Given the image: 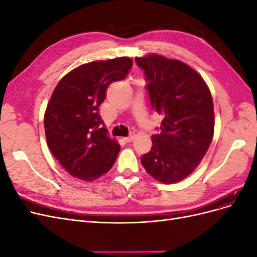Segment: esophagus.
<instances>
[{
	"mask_svg": "<svg viewBox=\"0 0 257 257\" xmlns=\"http://www.w3.org/2000/svg\"><path fill=\"white\" fill-rule=\"evenodd\" d=\"M134 138H135V135H134V134H131V135H128L127 137L124 138V141H125L126 143H131V142L134 141Z\"/></svg>",
	"mask_w": 257,
	"mask_h": 257,
	"instance_id": "obj_1",
	"label": "esophagus"
}]
</instances>
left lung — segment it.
<instances>
[{"label": "left lung", "instance_id": "8db88e82", "mask_svg": "<svg viewBox=\"0 0 257 257\" xmlns=\"http://www.w3.org/2000/svg\"><path fill=\"white\" fill-rule=\"evenodd\" d=\"M135 61L144 71L151 106L163 116L142 164L155 180L179 182L195 170L212 142L211 93L200 75L181 61L159 54Z\"/></svg>", "mask_w": 257, "mask_h": 257}]
</instances>
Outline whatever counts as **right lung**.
I'll return each instance as SVG.
<instances>
[{"label":"right lung","instance_id":"obj_1","mask_svg":"<svg viewBox=\"0 0 257 257\" xmlns=\"http://www.w3.org/2000/svg\"><path fill=\"white\" fill-rule=\"evenodd\" d=\"M132 65L125 57L91 62L66 74L54 89L44 116L46 139L73 177L93 181L114 164L120 145L107 136L99 105L109 84L125 79Z\"/></svg>","mask_w":257,"mask_h":257}]
</instances>
